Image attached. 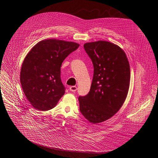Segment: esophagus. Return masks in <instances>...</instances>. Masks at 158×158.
<instances>
[{"mask_svg":"<svg viewBox=\"0 0 158 158\" xmlns=\"http://www.w3.org/2000/svg\"><path fill=\"white\" fill-rule=\"evenodd\" d=\"M69 90L71 92H75L77 90V87L76 86H71L69 87Z\"/></svg>","mask_w":158,"mask_h":158,"instance_id":"esophagus-1","label":"esophagus"}]
</instances>
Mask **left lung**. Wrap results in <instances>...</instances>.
<instances>
[{
  "mask_svg": "<svg viewBox=\"0 0 158 158\" xmlns=\"http://www.w3.org/2000/svg\"><path fill=\"white\" fill-rule=\"evenodd\" d=\"M94 66L90 91L80 96V110L93 124L103 122L113 116L127 98L131 70L125 51L112 42L98 40L84 45Z\"/></svg>",
  "mask_w": 158,
  "mask_h": 158,
  "instance_id": "1",
  "label": "left lung"
}]
</instances>
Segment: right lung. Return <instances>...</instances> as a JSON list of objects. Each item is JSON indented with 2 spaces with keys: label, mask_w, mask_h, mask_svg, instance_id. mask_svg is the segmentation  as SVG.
<instances>
[{
  "label": "right lung",
  "mask_w": 158,
  "mask_h": 158,
  "mask_svg": "<svg viewBox=\"0 0 158 158\" xmlns=\"http://www.w3.org/2000/svg\"><path fill=\"white\" fill-rule=\"evenodd\" d=\"M79 46L74 42L49 39L40 41L29 51L22 65L20 81L33 107L44 111L56 106L65 93L62 64Z\"/></svg>",
  "instance_id": "add662e5"
}]
</instances>
